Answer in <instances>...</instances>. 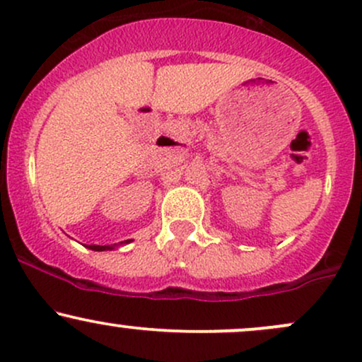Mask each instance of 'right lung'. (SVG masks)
Wrapping results in <instances>:
<instances>
[{"instance_id": "1", "label": "right lung", "mask_w": 362, "mask_h": 362, "mask_svg": "<svg viewBox=\"0 0 362 362\" xmlns=\"http://www.w3.org/2000/svg\"><path fill=\"white\" fill-rule=\"evenodd\" d=\"M129 242V240H127ZM89 249H93V250H108V249H113V247H110V245H89Z\"/></svg>"}]
</instances>
